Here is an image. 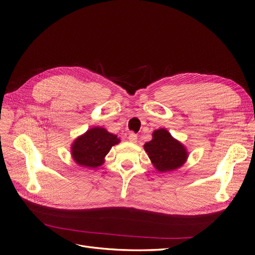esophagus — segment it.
Instances as JSON below:
<instances>
[{
    "label": "esophagus",
    "mask_w": 255,
    "mask_h": 255,
    "mask_svg": "<svg viewBox=\"0 0 255 255\" xmlns=\"http://www.w3.org/2000/svg\"><path fill=\"white\" fill-rule=\"evenodd\" d=\"M128 139L130 141V142H136L137 141V135L135 133H129Z\"/></svg>",
    "instance_id": "obj_1"
}]
</instances>
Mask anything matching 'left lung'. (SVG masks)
I'll use <instances>...</instances> for the list:
<instances>
[{
    "instance_id": "1",
    "label": "left lung",
    "mask_w": 255,
    "mask_h": 255,
    "mask_svg": "<svg viewBox=\"0 0 255 255\" xmlns=\"http://www.w3.org/2000/svg\"><path fill=\"white\" fill-rule=\"evenodd\" d=\"M144 150L158 171H172L180 168L187 158L184 145L168 133L159 128L154 130L153 139L144 143Z\"/></svg>"
}]
</instances>
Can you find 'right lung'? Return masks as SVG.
<instances>
[{"instance_id":"1","label":"right lung","mask_w":255,"mask_h":255,"mask_svg":"<svg viewBox=\"0 0 255 255\" xmlns=\"http://www.w3.org/2000/svg\"><path fill=\"white\" fill-rule=\"evenodd\" d=\"M120 141L103 128L88 129L72 144V156L80 166L96 168L104 163V156Z\"/></svg>"}]
</instances>
